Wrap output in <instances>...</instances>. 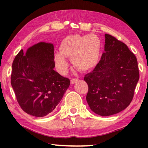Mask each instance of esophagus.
<instances>
[{"mask_svg":"<svg viewBox=\"0 0 148 148\" xmlns=\"http://www.w3.org/2000/svg\"><path fill=\"white\" fill-rule=\"evenodd\" d=\"M77 79H76V78H72L71 79V84L72 85H73L74 84H76V82H77Z\"/></svg>","mask_w":148,"mask_h":148,"instance_id":"34e87169","label":"esophagus"}]
</instances>
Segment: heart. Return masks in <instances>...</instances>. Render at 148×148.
Wrapping results in <instances>:
<instances>
[{
    "instance_id": "heart-1",
    "label": "heart",
    "mask_w": 148,
    "mask_h": 148,
    "mask_svg": "<svg viewBox=\"0 0 148 148\" xmlns=\"http://www.w3.org/2000/svg\"><path fill=\"white\" fill-rule=\"evenodd\" d=\"M101 39L95 34L71 35L62 40L60 53L54 55V61L61 74L67 71L69 64L65 57L71 59L74 66L81 71H89L98 64L101 57Z\"/></svg>"
}]
</instances>
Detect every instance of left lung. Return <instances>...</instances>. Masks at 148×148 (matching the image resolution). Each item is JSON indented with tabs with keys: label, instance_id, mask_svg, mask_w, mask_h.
Listing matches in <instances>:
<instances>
[{
	"label": "left lung",
	"instance_id": "8db88e82",
	"mask_svg": "<svg viewBox=\"0 0 148 148\" xmlns=\"http://www.w3.org/2000/svg\"><path fill=\"white\" fill-rule=\"evenodd\" d=\"M139 79L136 56L126 44L105 34L104 52L84 80L90 109L101 116L119 113L131 103Z\"/></svg>",
	"mask_w": 148,
	"mask_h": 148
}]
</instances>
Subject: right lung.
Here are the masks:
<instances>
[{
  "mask_svg": "<svg viewBox=\"0 0 148 148\" xmlns=\"http://www.w3.org/2000/svg\"><path fill=\"white\" fill-rule=\"evenodd\" d=\"M53 45L39 42L21 49L12 63L11 85L22 110L35 117L51 113L61 101L70 79L55 71Z\"/></svg>",
  "mask_w": 148,
  "mask_h": 148,
  "instance_id": "1",
  "label": "right lung"
}]
</instances>
